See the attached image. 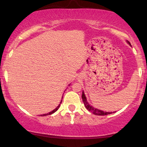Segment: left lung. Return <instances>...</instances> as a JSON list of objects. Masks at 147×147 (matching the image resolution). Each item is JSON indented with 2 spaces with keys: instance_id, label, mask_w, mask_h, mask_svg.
<instances>
[{
  "instance_id": "1",
  "label": "left lung",
  "mask_w": 147,
  "mask_h": 147,
  "mask_svg": "<svg viewBox=\"0 0 147 147\" xmlns=\"http://www.w3.org/2000/svg\"><path fill=\"white\" fill-rule=\"evenodd\" d=\"M127 43L130 45V43L129 41H127ZM82 100H83V102H84V105H85V107L87 108V110H89L90 112H91L92 113H93L94 114H96V115H99V116H104V115H108V114H110L112 113V112H104V111H102V110L96 109V108H94L93 106L90 105L89 103H88V102H87V99H86V97L85 94H84V91L82 92ZM114 112H113V113H114Z\"/></svg>"
}]
</instances>
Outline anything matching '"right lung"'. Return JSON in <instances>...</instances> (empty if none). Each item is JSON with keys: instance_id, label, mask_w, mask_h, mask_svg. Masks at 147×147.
I'll return each instance as SVG.
<instances>
[{"instance_id": "obj_1", "label": "right lung", "mask_w": 147, "mask_h": 147, "mask_svg": "<svg viewBox=\"0 0 147 147\" xmlns=\"http://www.w3.org/2000/svg\"><path fill=\"white\" fill-rule=\"evenodd\" d=\"M61 102H62V100L61 101V102H60V104H61ZM60 104H59V105H58V106L57 108H55V110H53V111H51V112H49V113H47V114H42V115H41V116H47V115H50V114H53L54 112H55L56 111H57V110L59 109V106H60Z\"/></svg>"}]
</instances>
